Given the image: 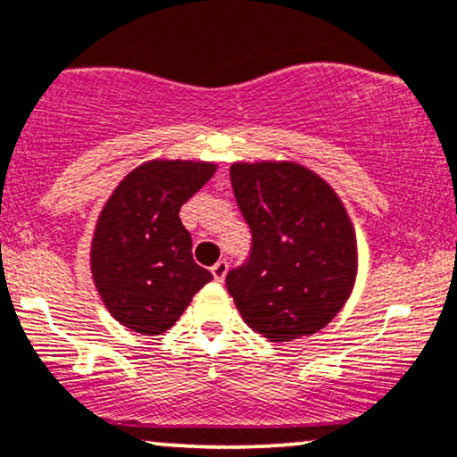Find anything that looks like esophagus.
Returning a JSON list of instances; mask_svg holds the SVG:
<instances>
[{"label":"esophagus","mask_w":457,"mask_h":457,"mask_svg":"<svg viewBox=\"0 0 457 457\" xmlns=\"http://www.w3.org/2000/svg\"><path fill=\"white\" fill-rule=\"evenodd\" d=\"M211 272H212L214 281L221 283L223 278H225V274H228V262H225V260H219V262L214 263V266L211 268Z\"/></svg>","instance_id":"1"}]
</instances>
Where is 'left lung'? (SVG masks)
I'll use <instances>...</instances> for the list:
<instances>
[{"label":"left lung","instance_id":"8db88e82","mask_svg":"<svg viewBox=\"0 0 457 457\" xmlns=\"http://www.w3.org/2000/svg\"><path fill=\"white\" fill-rule=\"evenodd\" d=\"M229 180L251 228V253L225 277L245 323L294 340L326 328L355 283L357 245L326 180L291 162L234 163Z\"/></svg>","mask_w":457,"mask_h":457}]
</instances>
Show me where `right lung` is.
<instances>
[{"instance_id": "1", "label": "right lung", "mask_w": 457, "mask_h": 457, "mask_svg": "<svg viewBox=\"0 0 457 457\" xmlns=\"http://www.w3.org/2000/svg\"><path fill=\"white\" fill-rule=\"evenodd\" d=\"M217 166L155 159L120 180L97 219L91 272L110 315L138 334H163L212 274L191 255L180 206Z\"/></svg>"}]
</instances>
